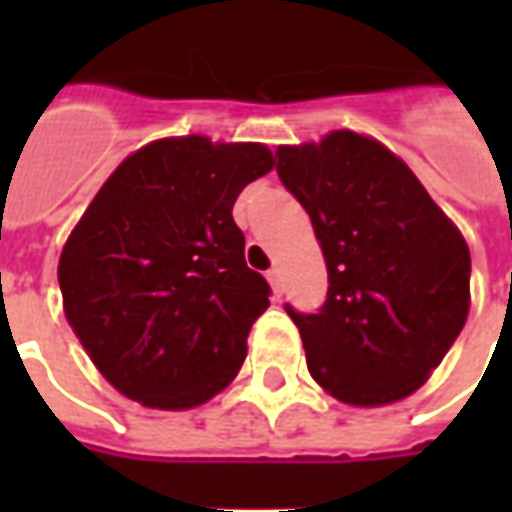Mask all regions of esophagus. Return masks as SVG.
I'll return each mask as SVG.
<instances>
[{
    "instance_id": "obj_1",
    "label": "esophagus",
    "mask_w": 512,
    "mask_h": 512,
    "mask_svg": "<svg viewBox=\"0 0 512 512\" xmlns=\"http://www.w3.org/2000/svg\"><path fill=\"white\" fill-rule=\"evenodd\" d=\"M268 277V285H271V290H274V296H282V274H279V268H271L266 274Z\"/></svg>"
}]
</instances>
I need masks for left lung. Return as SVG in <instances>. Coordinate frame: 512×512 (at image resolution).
Returning <instances> with one entry per match:
<instances>
[{"instance_id":"obj_1","label":"left lung","mask_w":512,"mask_h":512,"mask_svg":"<svg viewBox=\"0 0 512 512\" xmlns=\"http://www.w3.org/2000/svg\"><path fill=\"white\" fill-rule=\"evenodd\" d=\"M277 158L329 271L321 310L285 304L310 376L351 406L403 400L466 323L469 246L417 175L370 136L332 131L318 145L277 147Z\"/></svg>"}]
</instances>
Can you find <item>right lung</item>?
Wrapping results in <instances>:
<instances>
[{
	"label": "right lung",
	"mask_w": 512,
	"mask_h": 512,
	"mask_svg": "<svg viewBox=\"0 0 512 512\" xmlns=\"http://www.w3.org/2000/svg\"><path fill=\"white\" fill-rule=\"evenodd\" d=\"M266 145L150 142L109 175L60 255L65 318L101 376L147 408H194L230 384L271 288L246 266L233 205Z\"/></svg>",
	"instance_id": "obj_1"
}]
</instances>
